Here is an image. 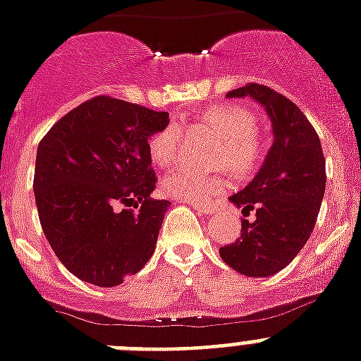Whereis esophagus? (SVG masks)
Here are the masks:
<instances>
[{"mask_svg": "<svg viewBox=\"0 0 361 361\" xmlns=\"http://www.w3.org/2000/svg\"><path fill=\"white\" fill-rule=\"evenodd\" d=\"M192 207H195L198 213H202V215H211V213H215V207L213 206H200V204H192Z\"/></svg>", "mask_w": 361, "mask_h": 361, "instance_id": "1", "label": "esophagus"}]
</instances>
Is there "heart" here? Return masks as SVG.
<instances>
[{
  "instance_id": "b5f03b06",
  "label": "heart",
  "mask_w": 361,
  "mask_h": 361,
  "mask_svg": "<svg viewBox=\"0 0 361 361\" xmlns=\"http://www.w3.org/2000/svg\"><path fill=\"white\" fill-rule=\"evenodd\" d=\"M190 118L219 135L216 161L226 163L239 176L256 172L265 159V142L256 131V116L243 105L215 104ZM181 126L171 122L148 139V155L155 165L171 166L180 155ZM165 195L192 204H207L228 189V180L221 174H207L192 166H178L163 178Z\"/></svg>"
}]
</instances>
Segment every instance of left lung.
I'll return each mask as SVG.
<instances>
[{"label": "left lung", "instance_id": "8db88e82", "mask_svg": "<svg viewBox=\"0 0 361 361\" xmlns=\"http://www.w3.org/2000/svg\"><path fill=\"white\" fill-rule=\"evenodd\" d=\"M228 96L257 99L271 116L274 142L250 185L230 198L245 215L254 211L256 219H243L241 237L219 252L245 276H272L297 257L312 235L326 189L323 148L306 114L271 87L247 83Z\"/></svg>", "mask_w": 361, "mask_h": 361}]
</instances>
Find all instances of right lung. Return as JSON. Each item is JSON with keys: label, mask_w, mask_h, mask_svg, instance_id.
Here are the masks:
<instances>
[{"label": "right lung", "mask_w": 361, "mask_h": 361, "mask_svg": "<svg viewBox=\"0 0 361 361\" xmlns=\"http://www.w3.org/2000/svg\"><path fill=\"white\" fill-rule=\"evenodd\" d=\"M169 113L96 96L42 137L35 200L44 235L74 276L114 287L154 254L171 202L152 200L157 176L148 137Z\"/></svg>", "instance_id": "add662e5"}]
</instances>
